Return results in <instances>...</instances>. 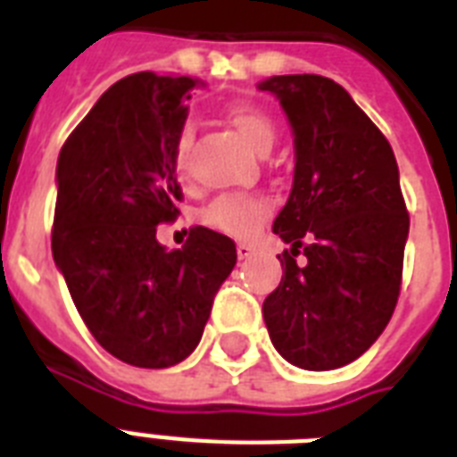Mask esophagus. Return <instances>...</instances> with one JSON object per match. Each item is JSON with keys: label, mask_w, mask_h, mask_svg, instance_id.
Instances as JSON below:
<instances>
[{"label": "esophagus", "mask_w": 457, "mask_h": 457, "mask_svg": "<svg viewBox=\"0 0 457 457\" xmlns=\"http://www.w3.org/2000/svg\"><path fill=\"white\" fill-rule=\"evenodd\" d=\"M253 246L251 244H237V256H239V261H246V258L253 256Z\"/></svg>", "instance_id": "1"}]
</instances>
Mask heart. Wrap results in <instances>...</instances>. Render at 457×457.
<instances>
[{
  "label": "heart",
  "mask_w": 457,
  "mask_h": 457,
  "mask_svg": "<svg viewBox=\"0 0 457 457\" xmlns=\"http://www.w3.org/2000/svg\"><path fill=\"white\" fill-rule=\"evenodd\" d=\"M228 120L235 125L239 135L249 142L256 152H270L275 139H278V128L270 120L268 113H263L251 104H237L228 111ZM189 149H192V128H182L172 146V165L179 178L187 175V163H189ZM272 215V201L263 194H239L229 192L215 196L206 208H204V222L208 228L218 229L222 235L237 237V239H249L263 228V222Z\"/></svg>",
  "instance_id": "obj_1"
}]
</instances>
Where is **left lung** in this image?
<instances>
[{"instance_id":"1","label":"left lung","mask_w":457,"mask_h":457,"mask_svg":"<svg viewBox=\"0 0 457 457\" xmlns=\"http://www.w3.org/2000/svg\"><path fill=\"white\" fill-rule=\"evenodd\" d=\"M296 142L294 189L272 232L292 249L263 318L296 368L334 370L362 355L389 325L411 228L391 145L341 85L275 75ZM304 256L301 264L298 253Z\"/></svg>"}]
</instances>
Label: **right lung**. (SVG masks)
Instances as JSON below:
<instances>
[{
    "mask_svg": "<svg viewBox=\"0 0 457 457\" xmlns=\"http://www.w3.org/2000/svg\"><path fill=\"white\" fill-rule=\"evenodd\" d=\"M192 78L152 71L111 85L59 154L52 253L99 344L135 368H170L199 344L213 299L237 263L235 242L194 225L165 251L182 187L172 146Z\"/></svg>",
    "mask_w": 457,
    "mask_h": 457,
    "instance_id": "obj_1",
    "label": "right lung"
}]
</instances>
